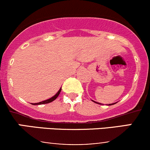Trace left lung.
Returning <instances> with one entry per match:
<instances>
[{"label":"left lung","mask_w":150,"mask_h":150,"mask_svg":"<svg viewBox=\"0 0 150 150\" xmlns=\"http://www.w3.org/2000/svg\"><path fill=\"white\" fill-rule=\"evenodd\" d=\"M92 101H94V102L96 103V104L102 105V104H100V103H98V102H97V101H93V100H92ZM116 104V103H113V104H108V106H111V105H113V104Z\"/></svg>","instance_id":"obj_1"}]
</instances>
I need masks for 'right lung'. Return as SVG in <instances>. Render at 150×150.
<instances>
[{"mask_svg": "<svg viewBox=\"0 0 150 150\" xmlns=\"http://www.w3.org/2000/svg\"><path fill=\"white\" fill-rule=\"evenodd\" d=\"M61 88L58 91V92L56 93V94H55V95L53 96V97H52L51 98H50V99H46V100H45V101H41V102L34 103V104H33V105H39V104H48V103H50V102H52L53 101H54L55 99H56V98L58 97V95H59V94H60V92H61Z\"/></svg>", "mask_w": 150, "mask_h": 150, "instance_id": "obj_1", "label": "right lung"}]
</instances>
